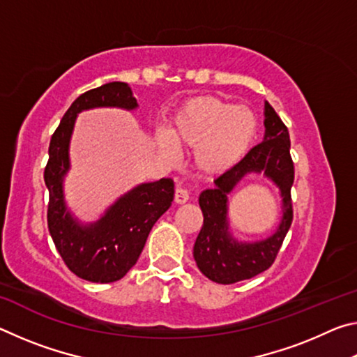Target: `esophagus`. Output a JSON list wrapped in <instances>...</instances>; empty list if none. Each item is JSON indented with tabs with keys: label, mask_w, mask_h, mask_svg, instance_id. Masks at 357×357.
Instances as JSON below:
<instances>
[{
	"label": "esophagus",
	"mask_w": 357,
	"mask_h": 357,
	"mask_svg": "<svg viewBox=\"0 0 357 357\" xmlns=\"http://www.w3.org/2000/svg\"><path fill=\"white\" fill-rule=\"evenodd\" d=\"M187 200H189V192H187L185 189H183V187H178V189L174 190V202L179 203V204H183Z\"/></svg>",
	"instance_id": "obj_1"
}]
</instances>
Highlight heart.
Wrapping results in <instances>:
<instances>
[{"instance_id": "b5f03b06", "label": "heart", "mask_w": 357, "mask_h": 357, "mask_svg": "<svg viewBox=\"0 0 357 357\" xmlns=\"http://www.w3.org/2000/svg\"><path fill=\"white\" fill-rule=\"evenodd\" d=\"M258 121L250 108L204 96L187 100L167 130L155 132V144L168 159L179 146L195 148V165L208 176L225 173L247 154L255 142Z\"/></svg>"}]
</instances>
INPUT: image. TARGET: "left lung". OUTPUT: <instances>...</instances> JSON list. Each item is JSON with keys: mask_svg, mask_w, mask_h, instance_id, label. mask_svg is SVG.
<instances>
[{"mask_svg": "<svg viewBox=\"0 0 357 357\" xmlns=\"http://www.w3.org/2000/svg\"><path fill=\"white\" fill-rule=\"evenodd\" d=\"M264 138L236 165L220 174L214 189L202 192L203 227L193 245L198 269L215 283H236L252 279L275 261L293 222L291 185L294 165L289 154V134L269 102H264ZM249 172H263L281 189L284 215L273 237L257 243H238L227 231V193Z\"/></svg>", "mask_w": 357, "mask_h": 357, "instance_id": "1", "label": "left lung"}]
</instances>
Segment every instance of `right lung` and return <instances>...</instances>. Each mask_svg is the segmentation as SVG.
Returning a JSON list of instances; mask_svg holds the SVG:
<instances>
[{
	"instance_id": "add662e5",
	"label": "right lung",
	"mask_w": 357,
	"mask_h": 357,
	"mask_svg": "<svg viewBox=\"0 0 357 357\" xmlns=\"http://www.w3.org/2000/svg\"><path fill=\"white\" fill-rule=\"evenodd\" d=\"M96 107H138L128 83L112 82L89 89L72 102L52 135L44 181L48 189L47 223L56 250L77 277L96 283L116 282L137 263L157 219L172 206L170 178L140 184L126 193L91 225H80L66 211L63 179L69 172V142L77 114Z\"/></svg>"
}]
</instances>
